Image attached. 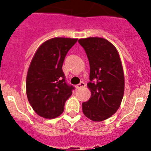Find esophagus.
I'll list each match as a JSON object with an SVG mask.
<instances>
[{
  "instance_id": "1",
  "label": "esophagus",
  "mask_w": 151,
  "mask_h": 151,
  "mask_svg": "<svg viewBox=\"0 0 151 151\" xmlns=\"http://www.w3.org/2000/svg\"><path fill=\"white\" fill-rule=\"evenodd\" d=\"M85 85H85V82H81L79 84H78V85H76V88H78V89L82 88L85 87Z\"/></svg>"
}]
</instances>
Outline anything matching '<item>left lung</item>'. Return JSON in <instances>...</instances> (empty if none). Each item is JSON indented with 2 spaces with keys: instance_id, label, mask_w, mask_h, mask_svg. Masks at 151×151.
<instances>
[{
  "instance_id": "1",
  "label": "left lung",
  "mask_w": 151,
  "mask_h": 151,
  "mask_svg": "<svg viewBox=\"0 0 151 151\" xmlns=\"http://www.w3.org/2000/svg\"><path fill=\"white\" fill-rule=\"evenodd\" d=\"M78 43L90 65L87 85L91 97L82 103V111L91 120H105L117 111L123 97L125 81L120 58L115 47L104 38H82Z\"/></svg>"
}]
</instances>
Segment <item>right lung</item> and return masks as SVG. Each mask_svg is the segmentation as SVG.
<instances>
[{
    "mask_svg": "<svg viewBox=\"0 0 151 151\" xmlns=\"http://www.w3.org/2000/svg\"><path fill=\"white\" fill-rule=\"evenodd\" d=\"M76 38H54L44 42L36 51L28 70L26 94L37 114L46 119L59 116L74 86L66 82L63 63Z\"/></svg>",
    "mask_w": 151,
    "mask_h": 151,
    "instance_id": "add662e5",
    "label": "right lung"
}]
</instances>
